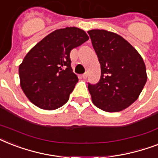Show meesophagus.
I'll return each mask as SVG.
<instances>
[{"label":"esophagus","instance_id":"esophagus-1","mask_svg":"<svg viewBox=\"0 0 158 158\" xmlns=\"http://www.w3.org/2000/svg\"><path fill=\"white\" fill-rule=\"evenodd\" d=\"M87 77H88V74H87V73H84V74H82V78H83V79H87Z\"/></svg>","mask_w":158,"mask_h":158}]
</instances>
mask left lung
Here are the masks:
<instances>
[{"mask_svg": "<svg viewBox=\"0 0 158 158\" xmlns=\"http://www.w3.org/2000/svg\"><path fill=\"white\" fill-rule=\"evenodd\" d=\"M88 33L101 64L100 81L89 84L92 101L107 112L125 110L139 98L147 82L144 61L117 33L104 29H92Z\"/></svg>", "mask_w": 158, "mask_h": 158, "instance_id": "obj_1", "label": "left lung"}]
</instances>
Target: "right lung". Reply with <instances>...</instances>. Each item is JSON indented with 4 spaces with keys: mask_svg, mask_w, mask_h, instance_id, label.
I'll use <instances>...</instances> for the list:
<instances>
[{
    "mask_svg": "<svg viewBox=\"0 0 158 158\" xmlns=\"http://www.w3.org/2000/svg\"><path fill=\"white\" fill-rule=\"evenodd\" d=\"M89 38L81 28H60L27 53L19 64V74L21 89L32 103L52 110L67 102L79 80L71 68L69 53Z\"/></svg>",
    "mask_w": 158,
    "mask_h": 158,
    "instance_id": "add662e5",
    "label": "right lung"
}]
</instances>
